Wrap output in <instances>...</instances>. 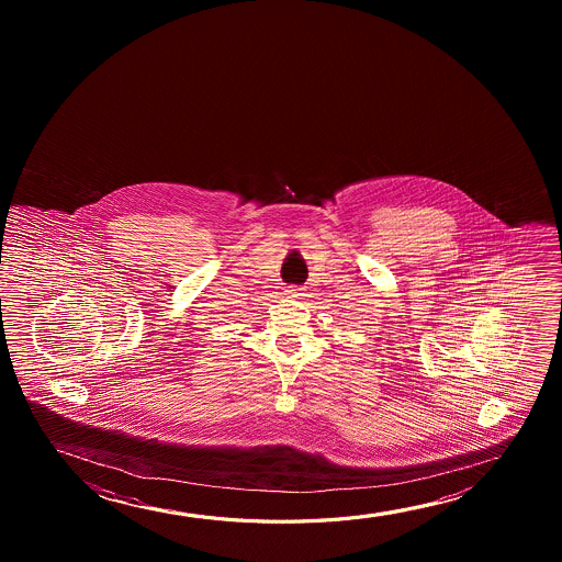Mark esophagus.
Masks as SVG:
<instances>
[{
    "instance_id": "esophagus-1",
    "label": "esophagus",
    "mask_w": 562,
    "mask_h": 562,
    "mask_svg": "<svg viewBox=\"0 0 562 562\" xmlns=\"http://www.w3.org/2000/svg\"><path fill=\"white\" fill-rule=\"evenodd\" d=\"M305 288H297V285H290L288 290H285V297H290V300H303V295H305Z\"/></svg>"
}]
</instances>
